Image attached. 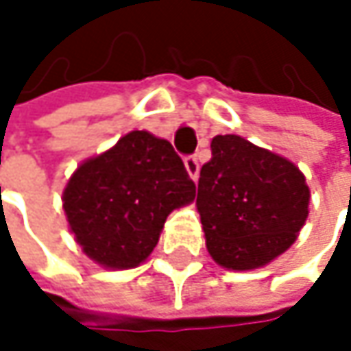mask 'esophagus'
<instances>
[{"instance_id":"obj_1","label":"esophagus","mask_w":351,"mask_h":351,"mask_svg":"<svg viewBox=\"0 0 351 351\" xmlns=\"http://www.w3.org/2000/svg\"><path fill=\"white\" fill-rule=\"evenodd\" d=\"M184 167H186V173H189V176H191L193 180L199 178V160H197L195 154L184 156Z\"/></svg>"}]
</instances>
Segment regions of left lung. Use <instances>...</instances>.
I'll list each match as a JSON object with an SVG mask.
<instances>
[{
    "label": "left lung",
    "mask_w": 351,
    "mask_h": 351,
    "mask_svg": "<svg viewBox=\"0 0 351 351\" xmlns=\"http://www.w3.org/2000/svg\"><path fill=\"white\" fill-rule=\"evenodd\" d=\"M307 207L309 186L293 162L234 134L211 140L197 209L217 264L232 270L268 264L297 240Z\"/></svg>",
    "instance_id": "8db88e82"
}]
</instances>
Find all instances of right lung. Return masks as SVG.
Here are the masks:
<instances>
[{"mask_svg":"<svg viewBox=\"0 0 351 351\" xmlns=\"http://www.w3.org/2000/svg\"><path fill=\"white\" fill-rule=\"evenodd\" d=\"M195 199L171 142L130 132L71 176L62 201L83 252L107 268H134L158 244L169 213Z\"/></svg>","mask_w":351,"mask_h":351,"instance_id":"1","label":"right lung"}]
</instances>
